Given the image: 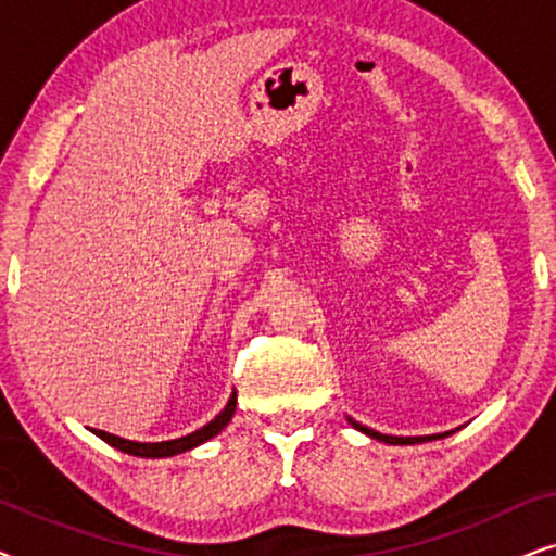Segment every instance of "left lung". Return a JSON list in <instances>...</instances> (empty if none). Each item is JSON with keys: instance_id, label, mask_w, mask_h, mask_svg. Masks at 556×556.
<instances>
[{"instance_id": "8db88e82", "label": "left lung", "mask_w": 556, "mask_h": 556, "mask_svg": "<svg viewBox=\"0 0 556 556\" xmlns=\"http://www.w3.org/2000/svg\"><path fill=\"white\" fill-rule=\"evenodd\" d=\"M349 422H352V428H356L359 432H364V435H369L371 440H379V443H387V445H415V443H428V440H440V438H447L453 435L455 430H447V432H435V435H417V438H397V435H382V432L371 430V428H364V425H359L356 420H352V417H346Z\"/></svg>"}]
</instances>
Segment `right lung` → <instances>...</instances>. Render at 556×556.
I'll use <instances>...</instances> for the list:
<instances>
[{
	"label": "right lung",
	"instance_id": "right-lung-1",
	"mask_svg": "<svg viewBox=\"0 0 556 556\" xmlns=\"http://www.w3.org/2000/svg\"><path fill=\"white\" fill-rule=\"evenodd\" d=\"M235 405H238V394L232 392L230 400H227L225 409L215 417V420H210L207 425H202L200 430L189 432V435H181V438H174V440H162V443H139V440H126V438L111 435V432H105V430H93V428H90V432L101 438L103 443H109L111 447H116V451L128 453V455H136V458H172V455L192 451V447L207 443V440L219 435V432L227 428V422L232 420Z\"/></svg>",
	"mask_w": 556,
	"mask_h": 556
}]
</instances>
